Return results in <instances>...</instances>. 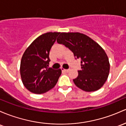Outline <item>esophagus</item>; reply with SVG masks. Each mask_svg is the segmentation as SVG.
<instances>
[{"label": "esophagus", "instance_id": "esophagus-1", "mask_svg": "<svg viewBox=\"0 0 126 126\" xmlns=\"http://www.w3.org/2000/svg\"><path fill=\"white\" fill-rule=\"evenodd\" d=\"M61 69L63 72H69V69H63V68H61Z\"/></svg>", "mask_w": 126, "mask_h": 126}]
</instances>
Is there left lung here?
I'll use <instances>...</instances> for the list:
<instances>
[{"mask_svg": "<svg viewBox=\"0 0 126 126\" xmlns=\"http://www.w3.org/2000/svg\"><path fill=\"white\" fill-rule=\"evenodd\" d=\"M57 42L65 45L75 59L81 61V70L73 79L74 84L87 92L100 89L107 80L110 69L104 49L92 38L78 32L60 33Z\"/></svg>", "mask_w": 126, "mask_h": 126, "instance_id": "8db88e82", "label": "left lung"}]
</instances>
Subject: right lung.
<instances>
[{
    "instance_id": "add662e5",
    "label": "right lung",
    "mask_w": 126,
    "mask_h": 126,
    "mask_svg": "<svg viewBox=\"0 0 126 126\" xmlns=\"http://www.w3.org/2000/svg\"><path fill=\"white\" fill-rule=\"evenodd\" d=\"M60 32L39 36L26 49L20 64V75L24 87L34 94L45 93L56 85L62 74L60 69L48 67L50 49Z\"/></svg>"
}]
</instances>
